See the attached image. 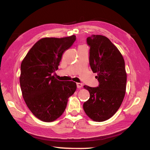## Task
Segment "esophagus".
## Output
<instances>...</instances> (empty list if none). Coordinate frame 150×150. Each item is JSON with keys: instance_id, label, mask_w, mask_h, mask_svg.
<instances>
[{"instance_id": "1", "label": "esophagus", "mask_w": 150, "mask_h": 150, "mask_svg": "<svg viewBox=\"0 0 150 150\" xmlns=\"http://www.w3.org/2000/svg\"><path fill=\"white\" fill-rule=\"evenodd\" d=\"M77 88H80L83 87V84H82V83H77Z\"/></svg>"}]
</instances>
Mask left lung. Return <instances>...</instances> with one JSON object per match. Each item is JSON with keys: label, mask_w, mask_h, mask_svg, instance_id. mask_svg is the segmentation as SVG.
I'll return each instance as SVG.
<instances>
[{"label": "left lung", "mask_w": 150, "mask_h": 150, "mask_svg": "<svg viewBox=\"0 0 150 150\" xmlns=\"http://www.w3.org/2000/svg\"><path fill=\"white\" fill-rule=\"evenodd\" d=\"M90 47L89 64L97 73V87L85 85L90 98L83 104L86 115L93 120L103 122L111 118L120 108L125 96L127 75L120 51L108 38L92 35L87 38Z\"/></svg>", "instance_id": "obj_1"}]
</instances>
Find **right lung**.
Segmentation results:
<instances>
[{
	"label": "right lung",
	"instance_id": "obj_1",
	"mask_svg": "<svg viewBox=\"0 0 150 150\" xmlns=\"http://www.w3.org/2000/svg\"><path fill=\"white\" fill-rule=\"evenodd\" d=\"M75 35L38 41L22 62L20 84L25 103L35 117L53 122L62 115L68 98L75 93L73 81H61L54 77L65 51L75 41Z\"/></svg>",
	"mask_w": 150,
	"mask_h": 150
}]
</instances>
